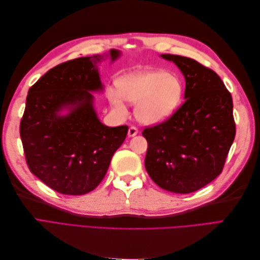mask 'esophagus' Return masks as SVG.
Segmentation results:
<instances>
[{"mask_svg": "<svg viewBox=\"0 0 260 260\" xmlns=\"http://www.w3.org/2000/svg\"><path fill=\"white\" fill-rule=\"evenodd\" d=\"M138 132H139L138 128L135 127V125H131V127L129 128V130H128V136L129 137H135V136L138 135Z\"/></svg>", "mask_w": 260, "mask_h": 260, "instance_id": "obj_1", "label": "esophagus"}]
</instances>
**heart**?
<instances>
[{
  "mask_svg": "<svg viewBox=\"0 0 260 260\" xmlns=\"http://www.w3.org/2000/svg\"><path fill=\"white\" fill-rule=\"evenodd\" d=\"M117 90L108 88L112 105L123 111V99L137 103L136 116L143 123L166 120L178 108L184 92L182 80L164 70H145L123 76L116 82Z\"/></svg>",
  "mask_w": 260,
  "mask_h": 260,
  "instance_id": "b5f03b06",
  "label": "heart"
}]
</instances>
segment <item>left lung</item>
<instances>
[{"label":"left lung","mask_w":260,"mask_h":260,"mask_svg":"<svg viewBox=\"0 0 260 260\" xmlns=\"http://www.w3.org/2000/svg\"><path fill=\"white\" fill-rule=\"evenodd\" d=\"M161 57L182 72L185 101L166 120L143 130L145 169L164 190L192 193L222 172L235 137L232 96L214 70L195 59Z\"/></svg>","instance_id":"1"}]
</instances>
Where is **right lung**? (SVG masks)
<instances>
[{"instance_id":"right-lung-1","label":"right lung","mask_w":260,"mask_h":260,"mask_svg":"<svg viewBox=\"0 0 260 260\" xmlns=\"http://www.w3.org/2000/svg\"><path fill=\"white\" fill-rule=\"evenodd\" d=\"M119 52L111 50L115 60ZM108 55L68 60L50 69L29 89L20 138L30 171L54 191L82 195L104 179L128 125L107 127L93 108L103 90L96 64ZM68 108L65 116L58 113Z\"/></svg>"}]
</instances>
